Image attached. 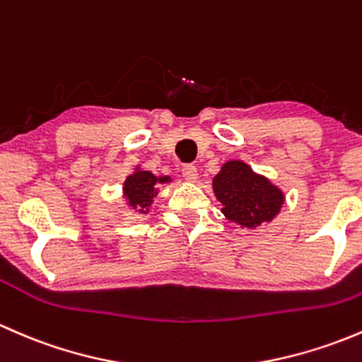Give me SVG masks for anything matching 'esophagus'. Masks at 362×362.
Segmentation results:
<instances>
[{"mask_svg":"<svg viewBox=\"0 0 362 362\" xmlns=\"http://www.w3.org/2000/svg\"><path fill=\"white\" fill-rule=\"evenodd\" d=\"M182 177L187 182H194L196 178H198V168H196L194 164H185V166L182 168Z\"/></svg>","mask_w":362,"mask_h":362,"instance_id":"obj_1","label":"esophagus"}]
</instances>
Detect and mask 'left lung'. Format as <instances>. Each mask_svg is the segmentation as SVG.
Listing matches in <instances>:
<instances>
[{
	"label": "left lung",
	"instance_id": "left-lung-1",
	"mask_svg": "<svg viewBox=\"0 0 362 362\" xmlns=\"http://www.w3.org/2000/svg\"><path fill=\"white\" fill-rule=\"evenodd\" d=\"M214 191L224 204L222 214L238 224L255 228L279 214L284 194L240 160H229L214 178Z\"/></svg>",
	"mask_w": 362,
	"mask_h": 362
}]
</instances>
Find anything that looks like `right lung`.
<instances>
[{
    "label": "right lung",
    "mask_w": 362,
    "mask_h": 362,
    "mask_svg": "<svg viewBox=\"0 0 362 362\" xmlns=\"http://www.w3.org/2000/svg\"><path fill=\"white\" fill-rule=\"evenodd\" d=\"M158 182L163 184V182H168V178H159L158 180L148 171H136L134 175L127 177L126 184H124V196L138 214H145L152 204V198L158 194L154 189Z\"/></svg>",
    "instance_id": "add662e5"
}]
</instances>
